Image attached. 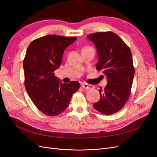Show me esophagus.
I'll list each match as a JSON object with an SVG mask.
<instances>
[{"label":"esophagus","instance_id":"esophagus-1","mask_svg":"<svg viewBox=\"0 0 157 157\" xmlns=\"http://www.w3.org/2000/svg\"><path fill=\"white\" fill-rule=\"evenodd\" d=\"M81 86L85 89V90H90V89H92L93 88V86H92V85H90V84H88L86 83H82L81 84Z\"/></svg>","mask_w":157,"mask_h":157}]
</instances>
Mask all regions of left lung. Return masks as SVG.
<instances>
[{
    "mask_svg": "<svg viewBox=\"0 0 157 157\" xmlns=\"http://www.w3.org/2000/svg\"><path fill=\"white\" fill-rule=\"evenodd\" d=\"M87 38L96 47V69L102 70L107 80L105 88L99 90L100 99L93 106L104 115H112L124 107L130 95L135 73L131 51L119 36L111 31L94 33Z\"/></svg>",
    "mask_w": 157,
    "mask_h": 157,
    "instance_id": "left-lung-1",
    "label": "left lung"
}]
</instances>
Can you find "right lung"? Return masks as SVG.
<instances>
[{
  "label": "right lung",
  "instance_id": "1",
  "mask_svg": "<svg viewBox=\"0 0 157 157\" xmlns=\"http://www.w3.org/2000/svg\"><path fill=\"white\" fill-rule=\"evenodd\" d=\"M76 40L50 35L32 41L27 48L23 63L25 87L35 106L46 115L57 116L65 110L80 87L78 81L62 83L54 75L64 50Z\"/></svg>",
  "mask_w": 157,
  "mask_h": 157
}]
</instances>
